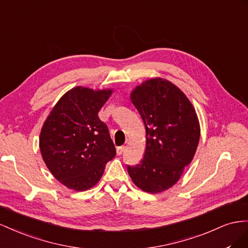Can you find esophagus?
Wrapping results in <instances>:
<instances>
[{"mask_svg": "<svg viewBox=\"0 0 248 248\" xmlns=\"http://www.w3.org/2000/svg\"><path fill=\"white\" fill-rule=\"evenodd\" d=\"M124 148H125V147H124V145L118 146V147H117V155H122V154L124 153Z\"/></svg>", "mask_w": 248, "mask_h": 248, "instance_id": "obj_1", "label": "esophagus"}]
</instances>
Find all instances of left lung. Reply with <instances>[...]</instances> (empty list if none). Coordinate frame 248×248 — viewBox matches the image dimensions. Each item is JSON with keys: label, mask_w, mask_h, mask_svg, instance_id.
I'll list each match as a JSON object with an SVG mask.
<instances>
[{"label": "left lung", "mask_w": 248, "mask_h": 248, "mask_svg": "<svg viewBox=\"0 0 248 248\" xmlns=\"http://www.w3.org/2000/svg\"><path fill=\"white\" fill-rule=\"evenodd\" d=\"M146 132L144 157L128 172L137 187L159 193L172 187L192 161L200 142L199 118L192 104L167 80L155 78L131 93Z\"/></svg>", "instance_id": "1"}]
</instances>
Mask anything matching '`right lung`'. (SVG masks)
I'll list each match as a JSON object with an SVG mask.
<instances>
[{"label":"right lung","instance_id":"add662e5","mask_svg":"<svg viewBox=\"0 0 248 248\" xmlns=\"http://www.w3.org/2000/svg\"><path fill=\"white\" fill-rule=\"evenodd\" d=\"M112 90L76 87L56 104L41 129L39 147L48 170L63 185L84 191L100 181L116 150L98 111Z\"/></svg>","mask_w":248,"mask_h":248}]
</instances>
